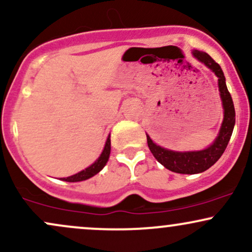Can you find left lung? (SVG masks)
Segmentation results:
<instances>
[{
	"label": "left lung",
	"instance_id": "obj_1",
	"mask_svg": "<svg viewBox=\"0 0 252 252\" xmlns=\"http://www.w3.org/2000/svg\"><path fill=\"white\" fill-rule=\"evenodd\" d=\"M192 53L195 59L205 63L218 77V88L219 92H220L222 109H224V120H222L220 130H219V134L217 136L215 142L211 144L209 148L199 150V152H174V150L162 148V147L153 142L152 138L147 135L148 147L156 160L161 164H163L167 169L174 173H180V174L202 173L209 169L211 166H213L226 149L236 122V112L232 97H231L226 88L225 76L219 63H217L205 52L194 50Z\"/></svg>",
	"mask_w": 252,
	"mask_h": 252
}]
</instances>
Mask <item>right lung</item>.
Wrapping results in <instances>:
<instances>
[{
	"mask_svg": "<svg viewBox=\"0 0 252 252\" xmlns=\"http://www.w3.org/2000/svg\"><path fill=\"white\" fill-rule=\"evenodd\" d=\"M110 150H111V141H110V136L108 137L105 142V147H104L102 154H100L99 158L94 161V163H92L91 166L88 167L86 169L82 170V172L77 173V174L68 176V178H63V181H67V182H78V181H84V180H88V179L92 178L94 175H96L97 173H99L100 170L103 169V167L105 166L106 162L109 160V156H110Z\"/></svg>",
	"mask_w": 252,
	"mask_h": 252,
	"instance_id": "obj_1",
	"label": "right lung"
}]
</instances>
